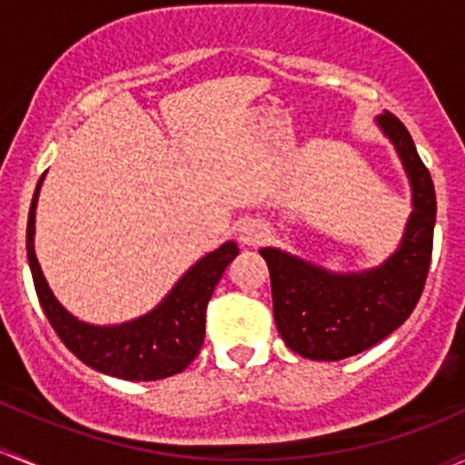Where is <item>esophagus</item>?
Segmentation results:
<instances>
[{"instance_id":"esophagus-1","label":"esophagus","mask_w":465,"mask_h":465,"mask_svg":"<svg viewBox=\"0 0 465 465\" xmlns=\"http://www.w3.org/2000/svg\"><path fill=\"white\" fill-rule=\"evenodd\" d=\"M262 238V229L256 223H244L241 227V241L244 244H258Z\"/></svg>"}]
</instances>
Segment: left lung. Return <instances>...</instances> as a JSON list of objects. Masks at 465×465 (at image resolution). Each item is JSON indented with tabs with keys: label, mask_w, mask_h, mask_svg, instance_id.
Wrapping results in <instances>:
<instances>
[{
	"label": "left lung",
	"mask_w": 465,
	"mask_h": 465,
	"mask_svg": "<svg viewBox=\"0 0 465 465\" xmlns=\"http://www.w3.org/2000/svg\"><path fill=\"white\" fill-rule=\"evenodd\" d=\"M395 143L412 185V209L395 256L366 273L333 275L278 249H260L272 275L273 318L291 351L309 360H344L404 324L421 298L432 256L437 201L428 167L406 125L377 119Z\"/></svg>",
	"instance_id": "8db88e82"
}]
</instances>
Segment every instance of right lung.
I'll return each mask as SVG.
<instances>
[{"label": "right lung", "instance_id": "add662e5", "mask_svg": "<svg viewBox=\"0 0 465 465\" xmlns=\"http://www.w3.org/2000/svg\"><path fill=\"white\" fill-rule=\"evenodd\" d=\"M42 178L30 203L25 249L39 304L54 333L84 364L119 380L156 381L185 371L205 340L207 302L224 267L238 256L236 242H224L193 264L152 313L121 326L84 324L57 302L35 258V207Z\"/></svg>", "mask_w": 465, "mask_h": 465}]
</instances>
